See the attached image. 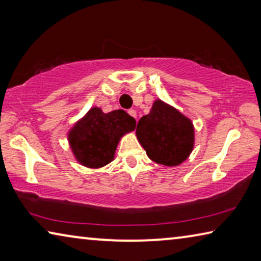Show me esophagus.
<instances>
[{
  "label": "esophagus",
  "mask_w": 261,
  "mask_h": 261,
  "mask_svg": "<svg viewBox=\"0 0 261 261\" xmlns=\"http://www.w3.org/2000/svg\"><path fill=\"white\" fill-rule=\"evenodd\" d=\"M127 113H129V115H130V116H132V117H137V113H136V110L135 109H129V112H127Z\"/></svg>",
  "instance_id": "34e87169"
}]
</instances>
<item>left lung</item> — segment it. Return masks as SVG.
<instances>
[{"instance_id": "obj_1", "label": "left lung", "mask_w": 261, "mask_h": 261, "mask_svg": "<svg viewBox=\"0 0 261 261\" xmlns=\"http://www.w3.org/2000/svg\"><path fill=\"white\" fill-rule=\"evenodd\" d=\"M137 138L154 162L175 167L184 162L194 146V127L190 118L158 99L148 115L139 120Z\"/></svg>"}]
</instances>
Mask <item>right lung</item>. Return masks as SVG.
I'll return each mask as SVG.
<instances>
[{
    "label": "right lung",
    "mask_w": 261,
    "mask_h": 261,
    "mask_svg": "<svg viewBox=\"0 0 261 261\" xmlns=\"http://www.w3.org/2000/svg\"><path fill=\"white\" fill-rule=\"evenodd\" d=\"M135 127L136 120L124 110L105 114L93 107L69 131L70 148L81 165L101 168L114 160L118 141Z\"/></svg>",
    "instance_id": "1"
}]
</instances>
